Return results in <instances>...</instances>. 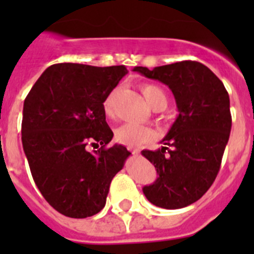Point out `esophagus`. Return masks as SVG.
I'll return each mask as SVG.
<instances>
[{
  "label": "esophagus",
  "mask_w": 254,
  "mask_h": 254,
  "mask_svg": "<svg viewBox=\"0 0 254 254\" xmlns=\"http://www.w3.org/2000/svg\"><path fill=\"white\" fill-rule=\"evenodd\" d=\"M127 150H129L130 152H132V153H134V155H137V153H139V150H137V148H131V147H127Z\"/></svg>",
  "instance_id": "34e87169"
}]
</instances>
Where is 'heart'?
<instances>
[{"label": "heart", "instance_id": "heart-1", "mask_svg": "<svg viewBox=\"0 0 254 254\" xmlns=\"http://www.w3.org/2000/svg\"><path fill=\"white\" fill-rule=\"evenodd\" d=\"M141 92L145 97L148 106L155 111H165L168 106V97L166 92L157 84L146 83L141 86ZM117 91H114L104 102V111L108 115H113L114 113V99ZM155 137V134L148 127L142 125L127 123L115 130V139L118 142L124 143L129 146L141 145V143L148 142Z\"/></svg>", "mask_w": 254, "mask_h": 254}]
</instances>
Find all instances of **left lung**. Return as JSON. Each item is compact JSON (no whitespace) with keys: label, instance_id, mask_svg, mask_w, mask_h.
I'll return each mask as SVG.
<instances>
[{"label":"left lung","instance_id":"8db88e82","mask_svg":"<svg viewBox=\"0 0 254 254\" xmlns=\"http://www.w3.org/2000/svg\"><path fill=\"white\" fill-rule=\"evenodd\" d=\"M134 71L167 84L176 98L178 117L162 140V148L143 150L158 178L142 188L153 205L181 209L195 203L216 178L230 137L232 118L224 83L198 61H181L153 70Z\"/></svg>","mask_w":254,"mask_h":254}]
</instances>
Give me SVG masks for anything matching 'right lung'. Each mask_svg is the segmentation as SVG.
I'll use <instances>...</instances> for the list:
<instances>
[{"instance_id": "obj_1", "label": "right lung", "mask_w": 254, "mask_h": 254, "mask_svg": "<svg viewBox=\"0 0 254 254\" xmlns=\"http://www.w3.org/2000/svg\"><path fill=\"white\" fill-rule=\"evenodd\" d=\"M127 73L124 65L55 64L24 99L22 143L30 172L45 200L65 216L101 211L112 179L131 155L122 145L107 147L113 131L103 106ZM93 144L101 148L89 153Z\"/></svg>"}]
</instances>
